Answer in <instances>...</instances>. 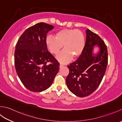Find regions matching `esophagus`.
Here are the masks:
<instances>
[{
    "label": "esophagus",
    "instance_id": "1",
    "mask_svg": "<svg viewBox=\"0 0 122 122\" xmlns=\"http://www.w3.org/2000/svg\"><path fill=\"white\" fill-rule=\"evenodd\" d=\"M60 68H62V67H63V64H60Z\"/></svg>",
    "mask_w": 122,
    "mask_h": 122
}]
</instances>
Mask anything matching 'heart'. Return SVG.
Here are the masks:
<instances>
[{"label": "heart", "instance_id": "b5f03b06", "mask_svg": "<svg viewBox=\"0 0 122 122\" xmlns=\"http://www.w3.org/2000/svg\"><path fill=\"white\" fill-rule=\"evenodd\" d=\"M46 44L50 52L54 54H58L63 45L64 49L56 56V59L60 63H66L72 56L76 58L81 56L84 48V37L79 30L64 29L56 32L55 38L48 36Z\"/></svg>", "mask_w": 122, "mask_h": 122}]
</instances>
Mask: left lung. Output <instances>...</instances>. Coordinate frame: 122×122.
Masks as SVG:
<instances>
[{"instance_id": "left-lung-1", "label": "left lung", "mask_w": 122, "mask_h": 122, "mask_svg": "<svg viewBox=\"0 0 122 122\" xmlns=\"http://www.w3.org/2000/svg\"><path fill=\"white\" fill-rule=\"evenodd\" d=\"M86 41L79 58L68 67L69 74L66 83L69 90L77 97L91 94L99 86L105 73L108 62L107 47L99 36L87 29ZM98 48L95 52V46Z\"/></svg>"}]
</instances>
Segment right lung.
I'll list each match as a JSON object with an SVG mask.
<instances>
[{
  "label": "right lung",
  "mask_w": 122,
  "mask_h": 122,
  "mask_svg": "<svg viewBox=\"0 0 122 122\" xmlns=\"http://www.w3.org/2000/svg\"><path fill=\"white\" fill-rule=\"evenodd\" d=\"M54 26L40 22L28 28L15 46V66L22 84L32 92H40L52 84L60 64L48 51V32ZM48 61L51 63L47 65Z\"/></svg>",
  "instance_id": "right-lung-1"
}]
</instances>
